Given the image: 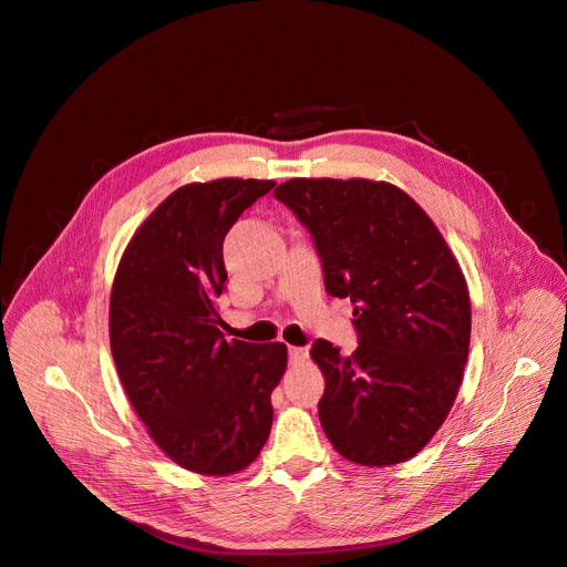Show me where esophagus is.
I'll list each match as a JSON object with an SVG mask.
<instances>
[{
	"mask_svg": "<svg viewBox=\"0 0 567 567\" xmlns=\"http://www.w3.org/2000/svg\"><path fill=\"white\" fill-rule=\"evenodd\" d=\"M305 359H307V350H305V348L289 346V361H291V363H302Z\"/></svg>",
	"mask_w": 567,
	"mask_h": 567,
	"instance_id": "34e87169",
	"label": "esophagus"
}]
</instances>
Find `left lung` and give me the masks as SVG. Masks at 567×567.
I'll return each mask as SVG.
<instances>
[{
    "label": "left lung",
    "instance_id": "1",
    "mask_svg": "<svg viewBox=\"0 0 567 567\" xmlns=\"http://www.w3.org/2000/svg\"><path fill=\"white\" fill-rule=\"evenodd\" d=\"M313 237L330 296L354 302L350 357L318 339V417L361 466L420 453L457 396L471 341L462 269L422 206L385 182L289 179L274 190Z\"/></svg>",
    "mask_w": 567,
    "mask_h": 567
}]
</instances>
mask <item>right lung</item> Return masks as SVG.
Returning <instances> with one entry per match:
<instances>
[{
  "label": "right lung",
  "instance_id": "1",
  "mask_svg": "<svg viewBox=\"0 0 567 567\" xmlns=\"http://www.w3.org/2000/svg\"><path fill=\"white\" fill-rule=\"evenodd\" d=\"M276 182L188 184L138 226L110 298V343L125 394L150 437L202 475L247 468L262 451L285 343L226 341L224 237Z\"/></svg>",
  "mask_w": 567,
  "mask_h": 567
}]
</instances>
